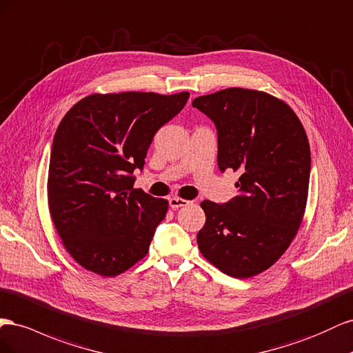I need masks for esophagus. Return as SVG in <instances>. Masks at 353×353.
Instances as JSON below:
<instances>
[{"label": "esophagus", "instance_id": "1", "mask_svg": "<svg viewBox=\"0 0 353 353\" xmlns=\"http://www.w3.org/2000/svg\"><path fill=\"white\" fill-rule=\"evenodd\" d=\"M168 204H170V207L173 208V210H177V208H180V207L188 205L189 201H188V199H183V198H179V196H173V198L168 199Z\"/></svg>", "mask_w": 353, "mask_h": 353}]
</instances>
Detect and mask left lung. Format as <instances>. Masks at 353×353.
I'll use <instances>...</instances> for the list:
<instances>
[{"mask_svg":"<svg viewBox=\"0 0 353 353\" xmlns=\"http://www.w3.org/2000/svg\"><path fill=\"white\" fill-rule=\"evenodd\" d=\"M217 128L220 171L239 176L225 204L203 201V256L234 278L256 276L285 253L303 220L310 148L300 119L265 92L226 88L194 99Z\"/></svg>","mask_w":353,"mask_h":353,"instance_id":"obj_1","label":"left lung"}]
</instances>
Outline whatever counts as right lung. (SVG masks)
<instances>
[{"label":"right lung","instance_id":"obj_1","mask_svg":"<svg viewBox=\"0 0 353 353\" xmlns=\"http://www.w3.org/2000/svg\"><path fill=\"white\" fill-rule=\"evenodd\" d=\"M189 93L92 94L60 121L48 167V208L78 265L117 276L142 260L168 203L133 189L158 130Z\"/></svg>","mask_w":353,"mask_h":353}]
</instances>
